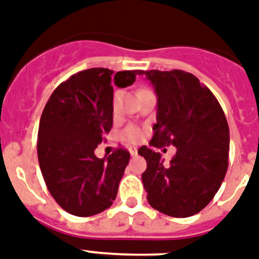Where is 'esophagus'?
<instances>
[{
  "instance_id": "1",
  "label": "esophagus",
  "mask_w": 259,
  "mask_h": 259,
  "mask_svg": "<svg viewBox=\"0 0 259 259\" xmlns=\"http://www.w3.org/2000/svg\"><path fill=\"white\" fill-rule=\"evenodd\" d=\"M130 153H131V156H138V148L130 147Z\"/></svg>"
}]
</instances>
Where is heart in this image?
<instances>
[{"instance_id": "obj_1", "label": "heart", "mask_w": 259, "mask_h": 259, "mask_svg": "<svg viewBox=\"0 0 259 259\" xmlns=\"http://www.w3.org/2000/svg\"><path fill=\"white\" fill-rule=\"evenodd\" d=\"M121 138L127 141H131V143H136V141H139L143 138V131H141L138 125L131 124L123 130V132H121Z\"/></svg>"}]
</instances>
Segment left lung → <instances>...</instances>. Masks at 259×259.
<instances>
[{
	"mask_svg": "<svg viewBox=\"0 0 259 259\" xmlns=\"http://www.w3.org/2000/svg\"><path fill=\"white\" fill-rule=\"evenodd\" d=\"M157 96V123L149 145H174L176 156L163 165L161 154L145 145L141 180L148 202L173 218H189L211 202L228 169L229 127L211 90L183 70H140Z\"/></svg>",
	"mask_w": 259,
	"mask_h": 259,
	"instance_id": "1",
	"label": "left lung"
}]
</instances>
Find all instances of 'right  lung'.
<instances>
[{
  "mask_svg": "<svg viewBox=\"0 0 259 259\" xmlns=\"http://www.w3.org/2000/svg\"><path fill=\"white\" fill-rule=\"evenodd\" d=\"M114 70L92 68L57 86L44 107L37 132V158L48 191L74 216L97 215L116 198L130 152L119 148L98 158L96 148L112 127L111 76ZM140 70H123L115 85L127 88Z\"/></svg>",
  "mask_w": 259,
  "mask_h": 259,
  "instance_id": "right-lung-1",
  "label": "right lung"
}]
</instances>
